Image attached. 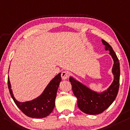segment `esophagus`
Masks as SVG:
<instances>
[{
  "mask_svg": "<svg viewBox=\"0 0 130 130\" xmlns=\"http://www.w3.org/2000/svg\"><path fill=\"white\" fill-rule=\"evenodd\" d=\"M61 77L62 80H65L69 77V73L67 71H63L61 73Z\"/></svg>",
  "mask_w": 130,
  "mask_h": 130,
  "instance_id": "esophagus-1",
  "label": "esophagus"
}]
</instances>
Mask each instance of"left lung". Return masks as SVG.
Listing matches in <instances>:
<instances>
[{"label":"left lung","instance_id":"obj_1","mask_svg":"<svg viewBox=\"0 0 130 130\" xmlns=\"http://www.w3.org/2000/svg\"><path fill=\"white\" fill-rule=\"evenodd\" d=\"M102 42L105 46V50L109 51L114 61L112 68L114 80L110 87L106 91L98 93L72 77H69L73 94L77 99V106L80 110L88 115H98L105 110L116 99L119 91L120 75L119 59L110 45L104 40Z\"/></svg>","mask_w":130,"mask_h":130}]
</instances>
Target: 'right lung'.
I'll return each mask as SVG.
<instances>
[{"mask_svg":"<svg viewBox=\"0 0 130 130\" xmlns=\"http://www.w3.org/2000/svg\"><path fill=\"white\" fill-rule=\"evenodd\" d=\"M61 73L55 76L45 88L43 93L38 98L30 101L20 102L14 97L11 84L8 77V87L10 95L16 105L26 116L32 118H44L53 112L55 107V100L59 83L61 81Z\"/></svg>","mask_w":130,"mask_h":130,"instance_id":"obj_1","label":"right lung"}]
</instances>
